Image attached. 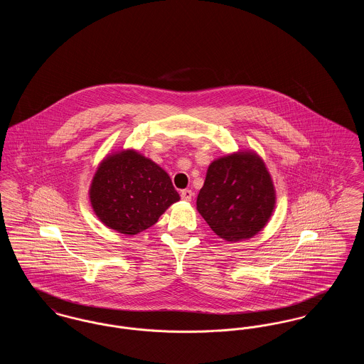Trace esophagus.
Segmentation results:
<instances>
[{
    "label": "esophagus",
    "instance_id": "obj_1",
    "mask_svg": "<svg viewBox=\"0 0 364 364\" xmlns=\"http://www.w3.org/2000/svg\"><path fill=\"white\" fill-rule=\"evenodd\" d=\"M180 195H181V199H184V200H187V202H191V199H192V196H193V192L191 190H183L180 192Z\"/></svg>",
    "mask_w": 364,
    "mask_h": 364
}]
</instances>
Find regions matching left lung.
<instances>
[{
  "label": "left lung",
  "instance_id": "left-lung-1",
  "mask_svg": "<svg viewBox=\"0 0 364 364\" xmlns=\"http://www.w3.org/2000/svg\"><path fill=\"white\" fill-rule=\"evenodd\" d=\"M274 206L272 176L262 158L250 150L213 161L196 199V208L211 230L230 242L259 233Z\"/></svg>",
  "mask_w": 364,
  "mask_h": 364
}]
</instances>
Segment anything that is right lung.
I'll return each instance as SVG.
<instances>
[{
    "label": "right lung",
    "instance_id": "obj_1",
    "mask_svg": "<svg viewBox=\"0 0 364 364\" xmlns=\"http://www.w3.org/2000/svg\"><path fill=\"white\" fill-rule=\"evenodd\" d=\"M178 200L169 174L135 150L106 156L90 186V202L100 221L129 236L154 225Z\"/></svg>",
    "mask_w": 364,
    "mask_h": 364
}]
</instances>
